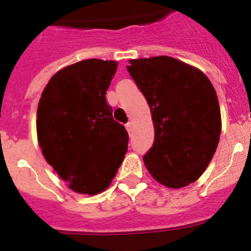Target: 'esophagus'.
Segmentation results:
<instances>
[{"label":"esophagus","mask_w":251,"mask_h":251,"mask_svg":"<svg viewBox=\"0 0 251 251\" xmlns=\"http://www.w3.org/2000/svg\"><path fill=\"white\" fill-rule=\"evenodd\" d=\"M126 128H127V130H128V132H132V130H133V123H132V122H129V123H127V124H126Z\"/></svg>","instance_id":"1"}]
</instances>
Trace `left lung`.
<instances>
[{"label": "left lung", "mask_w": 251, "mask_h": 251, "mask_svg": "<svg viewBox=\"0 0 251 251\" xmlns=\"http://www.w3.org/2000/svg\"><path fill=\"white\" fill-rule=\"evenodd\" d=\"M127 69L147 99L154 127L146 168L170 188L195 182L220 139V105L211 81L195 66L163 55L129 60Z\"/></svg>", "instance_id": "obj_1"}]
</instances>
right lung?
Listing matches in <instances>:
<instances>
[{
	"mask_svg": "<svg viewBox=\"0 0 251 251\" xmlns=\"http://www.w3.org/2000/svg\"><path fill=\"white\" fill-rule=\"evenodd\" d=\"M118 64L88 59L52 75L37 106L39 146L68 187L97 195L110 185L128 150L126 128L113 119L106 90Z\"/></svg>",
	"mask_w": 251,
	"mask_h": 251,
	"instance_id": "add662e5",
	"label": "right lung"
}]
</instances>
